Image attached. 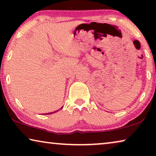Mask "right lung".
<instances>
[{"instance_id": "right-lung-1", "label": "right lung", "mask_w": 156, "mask_h": 156, "mask_svg": "<svg viewBox=\"0 0 156 156\" xmlns=\"http://www.w3.org/2000/svg\"><path fill=\"white\" fill-rule=\"evenodd\" d=\"M61 108H62V107H61ZM61 108H60V109H61ZM57 111H58V110L55 111V112H51V113H48V114H54V113H55V112H57Z\"/></svg>"}]
</instances>
